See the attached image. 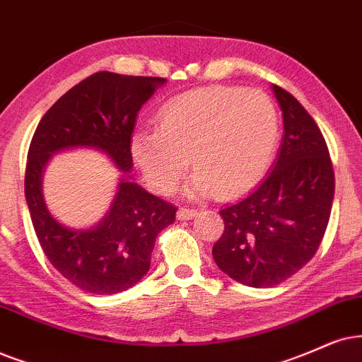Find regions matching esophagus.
Returning <instances> with one entry per match:
<instances>
[{
	"mask_svg": "<svg viewBox=\"0 0 362 362\" xmlns=\"http://www.w3.org/2000/svg\"><path fill=\"white\" fill-rule=\"evenodd\" d=\"M195 215H197V210H195V209H185V207H182V209H178L177 218H178V221H189V218L195 217Z\"/></svg>",
	"mask_w": 362,
	"mask_h": 362,
	"instance_id": "34e87169",
	"label": "esophagus"
}]
</instances>
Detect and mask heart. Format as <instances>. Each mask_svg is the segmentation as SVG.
<instances>
[{"mask_svg": "<svg viewBox=\"0 0 362 362\" xmlns=\"http://www.w3.org/2000/svg\"><path fill=\"white\" fill-rule=\"evenodd\" d=\"M281 120L276 105L260 90L210 86L178 95L160 108L158 128L141 127L130 152L145 180L170 194L190 162V190L234 197L249 190L271 167Z\"/></svg>", "mask_w": 362, "mask_h": 362, "instance_id": "1", "label": "heart"}]
</instances>
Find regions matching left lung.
Instances as JSON below:
<instances>
[{"instance_id":"left-lung-1","label":"left lung","mask_w":362,"mask_h":362,"mask_svg":"<svg viewBox=\"0 0 362 362\" xmlns=\"http://www.w3.org/2000/svg\"><path fill=\"white\" fill-rule=\"evenodd\" d=\"M284 135L271 173L244 199L223 205V234L212 255L222 272L249 287L294 276L321 245L334 200V170L314 118L289 91L272 85Z\"/></svg>"}]
</instances>
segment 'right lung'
<instances>
[{"instance_id":"obj_1","label":"right lung","mask_w":362,"mask_h":362,"mask_svg":"<svg viewBox=\"0 0 362 362\" xmlns=\"http://www.w3.org/2000/svg\"><path fill=\"white\" fill-rule=\"evenodd\" d=\"M165 83L157 76L100 71L68 90L45 113L28 150L25 195L41 249L53 267L81 291L112 296L130 289L150 269L155 239L175 221L172 204L127 175L134 167L130 140L144 103ZM95 148L123 171L109 212L90 229H71L44 204L40 180L54 153Z\"/></svg>"}]
</instances>
